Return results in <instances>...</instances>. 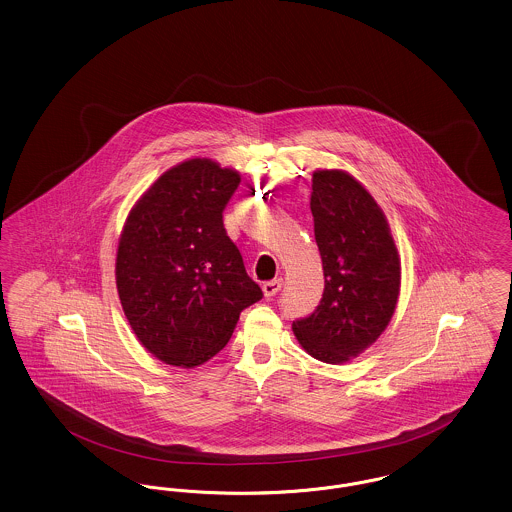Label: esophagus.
<instances>
[{
  "label": "esophagus",
  "mask_w": 512,
  "mask_h": 512,
  "mask_svg": "<svg viewBox=\"0 0 512 512\" xmlns=\"http://www.w3.org/2000/svg\"><path fill=\"white\" fill-rule=\"evenodd\" d=\"M280 290H282V278H276V280H270L263 284V292L267 297H274Z\"/></svg>",
  "instance_id": "esophagus-1"
}]
</instances>
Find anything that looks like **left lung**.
<instances>
[{
	"label": "left lung",
	"mask_w": 512,
	"mask_h": 512,
	"mask_svg": "<svg viewBox=\"0 0 512 512\" xmlns=\"http://www.w3.org/2000/svg\"><path fill=\"white\" fill-rule=\"evenodd\" d=\"M311 211L324 293L315 313L293 322V334L311 357L341 365L390 324L401 261L384 211L351 174L315 171Z\"/></svg>",
	"instance_id": "obj_1"
}]
</instances>
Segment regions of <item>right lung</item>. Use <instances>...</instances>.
Returning <instances> with one entry per match:
<instances>
[{
	"label": "right lung",
	"instance_id": "obj_1",
	"mask_svg": "<svg viewBox=\"0 0 512 512\" xmlns=\"http://www.w3.org/2000/svg\"><path fill=\"white\" fill-rule=\"evenodd\" d=\"M240 180L211 159H188L163 172L124 222L115 265L122 311L167 365L215 357L240 313L263 297L222 222Z\"/></svg>",
	"mask_w": 512,
	"mask_h": 512
}]
</instances>
